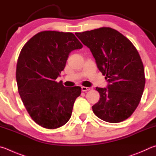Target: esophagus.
<instances>
[{"instance_id": "esophagus-1", "label": "esophagus", "mask_w": 156, "mask_h": 156, "mask_svg": "<svg viewBox=\"0 0 156 156\" xmlns=\"http://www.w3.org/2000/svg\"><path fill=\"white\" fill-rule=\"evenodd\" d=\"M90 90V88H88V87H85V86L81 87V90H82L83 92H87V91Z\"/></svg>"}]
</instances>
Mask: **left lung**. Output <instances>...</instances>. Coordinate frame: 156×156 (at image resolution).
<instances>
[{
    "label": "left lung",
    "mask_w": 156,
    "mask_h": 156,
    "mask_svg": "<svg viewBox=\"0 0 156 156\" xmlns=\"http://www.w3.org/2000/svg\"><path fill=\"white\" fill-rule=\"evenodd\" d=\"M75 35L90 48L109 83L107 88H96L100 99L92 106L93 112L106 122L125 121L138 107L145 85L143 64L137 49L129 39L110 27Z\"/></svg>",
    "instance_id": "left-lung-1"
}]
</instances>
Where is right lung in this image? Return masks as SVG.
I'll list each match as a JSON object with an SVG mask.
<instances>
[{"label": "right lung", "instance_id": "1", "mask_svg": "<svg viewBox=\"0 0 156 156\" xmlns=\"http://www.w3.org/2000/svg\"><path fill=\"white\" fill-rule=\"evenodd\" d=\"M82 47L72 33L44 31L22 48L16 66L18 92L30 116L42 127L56 129L69 121L81 88L55 80L70 52Z\"/></svg>", "mask_w": 156, "mask_h": 156}]
</instances>
